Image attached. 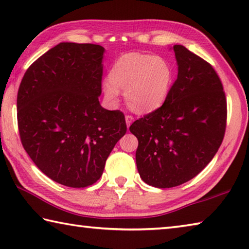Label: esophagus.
Instances as JSON below:
<instances>
[{
	"instance_id": "1",
	"label": "esophagus",
	"mask_w": 249,
	"mask_h": 249,
	"mask_svg": "<svg viewBox=\"0 0 249 249\" xmlns=\"http://www.w3.org/2000/svg\"><path fill=\"white\" fill-rule=\"evenodd\" d=\"M133 122V117L132 116H125V124H127V128H129L131 124Z\"/></svg>"
}]
</instances>
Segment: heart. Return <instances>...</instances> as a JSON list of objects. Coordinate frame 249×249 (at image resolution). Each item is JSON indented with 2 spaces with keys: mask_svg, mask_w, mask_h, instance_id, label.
Masks as SVG:
<instances>
[{
  "mask_svg": "<svg viewBox=\"0 0 249 249\" xmlns=\"http://www.w3.org/2000/svg\"><path fill=\"white\" fill-rule=\"evenodd\" d=\"M173 68L162 56L130 53L121 56L110 69L109 81L103 84L105 98L116 104L119 90L132 111L146 115L165 103L173 84Z\"/></svg>",
  "mask_w": 249,
  "mask_h": 249,
  "instance_id": "obj_1",
  "label": "heart"
}]
</instances>
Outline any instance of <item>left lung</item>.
Wrapping results in <instances>:
<instances>
[{"label": "left lung", "instance_id": "8db88e82", "mask_svg": "<svg viewBox=\"0 0 249 249\" xmlns=\"http://www.w3.org/2000/svg\"><path fill=\"white\" fill-rule=\"evenodd\" d=\"M178 78L165 103L134 121L138 172L146 184L166 189L201 172L221 145L226 98L214 68L183 45L172 47Z\"/></svg>", "mask_w": 249, "mask_h": 249}]
</instances>
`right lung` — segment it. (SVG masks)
<instances>
[{
  "mask_svg": "<svg viewBox=\"0 0 249 249\" xmlns=\"http://www.w3.org/2000/svg\"><path fill=\"white\" fill-rule=\"evenodd\" d=\"M105 48L59 43L33 63L18 93L22 144L35 165L59 184L86 187L127 132L124 113L101 107Z\"/></svg>",
  "mask_w": 249,
  "mask_h": 249,
  "instance_id": "obj_1",
  "label": "right lung"
}]
</instances>
